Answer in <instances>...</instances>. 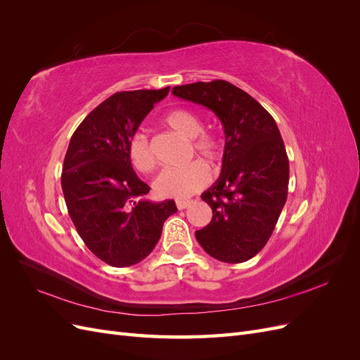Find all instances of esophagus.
I'll use <instances>...</instances> for the list:
<instances>
[{
	"mask_svg": "<svg viewBox=\"0 0 360 360\" xmlns=\"http://www.w3.org/2000/svg\"><path fill=\"white\" fill-rule=\"evenodd\" d=\"M176 205H177V209H179V210H184V209H188V207H191V205H192V201H191V200H186V201H177V202H176Z\"/></svg>",
	"mask_w": 360,
	"mask_h": 360,
	"instance_id": "34e87169",
	"label": "esophagus"
}]
</instances>
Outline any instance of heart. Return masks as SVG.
<instances>
[{
    "label": "heart",
    "mask_w": 360,
    "mask_h": 360,
    "mask_svg": "<svg viewBox=\"0 0 360 360\" xmlns=\"http://www.w3.org/2000/svg\"><path fill=\"white\" fill-rule=\"evenodd\" d=\"M165 124L176 130L184 138L192 139V148L198 156L209 162L219 160L222 156V144L214 135L204 132L201 118L188 110H174L163 118ZM127 155L132 167L139 172H151L158 160L144 134H135L129 141ZM210 181V171L205 163L197 160L184 168H169L162 171L155 180V191L162 198L188 200L192 195L204 189Z\"/></svg>",
    "instance_id": "1"
}]
</instances>
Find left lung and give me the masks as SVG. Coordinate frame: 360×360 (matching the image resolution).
Masks as SVG:
<instances>
[{
    "instance_id": "8db88e82",
    "label": "left lung",
    "mask_w": 360,
    "mask_h": 360,
    "mask_svg": "<svg viewBox=\"0 0 360 360\" xmlns=\"http://www.w3.org/2000/svg\"><path fill=\"white\" fill-rule=\"evenodd\" d=\"M172 94L209 108L224 126L221 176L201 195L213 217L195 237L213 258L243 263L266 246L287 201L290 167L279 129L252 96L231 82L179 85Z\"/></svg>"
}]
</instances>
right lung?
<instances>
[{"mask_svg":"<svg viewBox=\"0 0 360 360\" xmlns=\"http://www.w3.org/2000/svg\"><path fill=\"white\" fill-rule=\"evenodd\" d=\"M168 91L108 97L75 130L64 158L61 188L70 219L86 248L112 267L143 261L159 242L163 222L177 212L172 200L144 198L150 188L127 155L130 138Z\"/></svg>","mask_w":360,"mask_h":360,"instance_id":"add662e5","label":"right lung"}]
</instances>
